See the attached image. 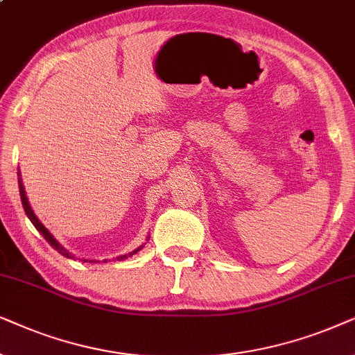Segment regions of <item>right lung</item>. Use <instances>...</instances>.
Masks as SVG:
<instances>
[{"label":"right lung","mask_w":355,"mask_h":355,"mask_svg":"<svg viewBox=\"0 0 355 355\" xmlns=\"http://www.w3.org/2000/svg\"><path fill=\"white\" fill-rule=\"evenodd\" d=\"M19 193H21V201H22L24 211H26V214H27V217H29V219H31V222H32V224H34V227H35V229H37V230H39V232H40L42 235H44V239L46 240V242H49V243L51 245V247H53V248L56 250V252H58V253H61V254H63V257H66V258H74V257H73V254H71V253L68 252V250H64L63 247H61V245H60L58 242H56V240H55V237H53V235H51V234L49 232V230H46V229H45V225H44V224H42V222H40L39 219H37V216L34 214V211H32V207H31V205H29V201H27L26 191H24V185H22V178H21V173H19ZM141 248H143V247L136 248V250H135V252H131V253H128V254H121V257H116V259H118V261H120V259H125V258H130V257H133V254H135V253H138ZM84 261H87V259H84ZM105 261H107V259H105Z\"/></svg>","instance_id":"1"}]
</instances>
